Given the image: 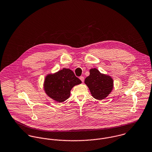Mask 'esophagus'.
<instances>
[{
    "mask_svg": "<svg viewBox=\"0 0 152 152\" xmlns=\"http://www.w3.org/2000/svg\"><path fill=\"white\" fill-rule=\"evenodd\" d=\"M80 79L81 80V81L83 83L84 81V77H83V76H81V77H80Z\"/></svg>",
    "mask_w": 152,
    "mask_h": 152,
    "instance_id": "esophagus-1",
    "label": "esophagus"
}]
</instances>
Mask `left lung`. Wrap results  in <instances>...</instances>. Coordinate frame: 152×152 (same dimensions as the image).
I'll list each match as a JSON object with an SVG mask.
<instances>
[{"label": "left lung", "instance_id": "obj_1", "mask_svg": "<svg viewBox=\"0 0 152 152\" xmlns=\"http://www.w3.org/2000/svg\"><path fill=\"white\" fill-rule=\"evenodd\" d=\"M90 75L85 80L92 96L102 100L107 96L113 88V80L110 76L101 74L96 69H90Z\"/></svg>", "mask_w": 152, "mask_h": 152}]
</instances>
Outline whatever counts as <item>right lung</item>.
I'll return each instance as SVG.
<instances>
[{
    "label": "right lung",
    "mask_w": 152,
    "mask_h": 152,
    "mask_svg": "<svg viewBox=\"0 0 152 152\" xmlns=\"http://www.w3.org/2000/svg\"><path fill=\"white\" fill-rule=\"evenodd\" d=\"M81 83L72 71L63 69L54 74L46 76L44 89L50 97L58 102H63L69 97L72 87Z\"/></svg>",
    "instance_id": "right-lung-1"
}]
</instances>
